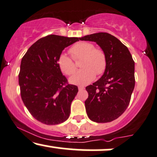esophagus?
<instances>
[{"mask_svg": "<svg viewBox=\"0 0 157 157\" xmlns=\"http://www.w3.org/2000/svg\"><path fill=\"white\" fill-rule=\"evenodd\" d=\"M84 90V86H78V90H79V91H81V90Z\"/></svg>", "mask_w": 157, "mask_h": 157, "instance_id": "esophagus-1", "label": "esophagus"}]
</instances>
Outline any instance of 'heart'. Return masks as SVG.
<instances>
[{
    "instance_id": "heart-1",
    "label": "heart",
    "mask_w": 157,
    "mask_h": 157,
    "mask_svg": "<svg viewBox=\"0 0 157 157\" xmlns=\"http://www.w3.org/2000/svg\"><path fill=\"white\" fill-rule=\"evenodd\" d=\"M69 52L75 61L80 60L82 70L70 78V82L75 85H86L95 78V74L102 75L106 68V54L102 49L95 48L93 43L80 42L70 48ZM58 65L64 74L73 75L76 71L75 62L67 54L60 55Z\"/></svg>"
}]
</instances>
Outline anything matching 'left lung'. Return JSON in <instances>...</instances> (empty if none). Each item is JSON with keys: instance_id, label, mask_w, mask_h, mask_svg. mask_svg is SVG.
Returning <instances> with one entry per match:
<instances>
[{"instance_id": "8db88e82", "label": "left lung", "mask_w": 157, "mask_h": 157, "mask_svg": "<svg viewBox=\"0 0 157 157\" xmlns=\"http://www.w3.org/2000/svg\"><path fill=\"white\" fill-rule=\"evenodd\" d=\"M95 42L106 57V68L102 77L87 86L86 114L91 121L108 123L126 111L135 85L134 62L128 48L109 33L99 32L79 38Z\"/></svg>"}]
</instances>
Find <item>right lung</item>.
I'll return each instance as SVG.
<instances>
[{
    "mask_svg": "<svg viewBox=\"0 0 157 157\" xmlns=\"http://www.w3.org/2000/svg\"><path fill=\"white\" fill-rule=\"evenodd\" d=\"M78 37L50 34L29 48L21 60L19 75L20 95L31 115L46 125L67 120L78 86L68 84L58 65L64 48Z\"/></svg>",
    "mask_w": 157,
    "mask_h": 157,
    "instance_id": "1",
    "label": "right lung"
}]
</instances>
